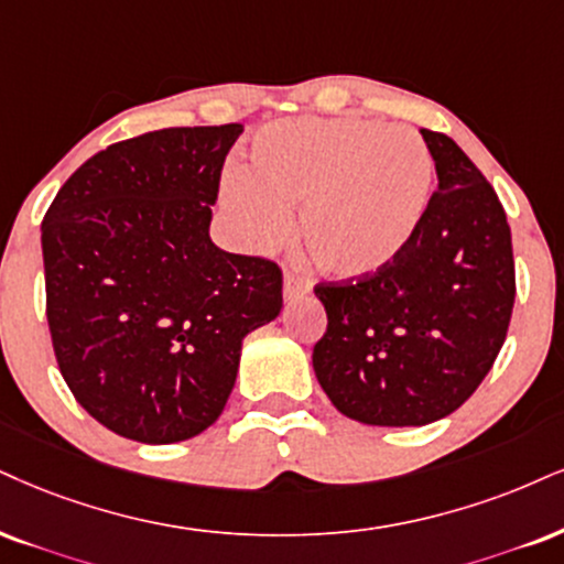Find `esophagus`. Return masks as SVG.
Masks as SVG:
<instances>
[{
    "label": "esophagus",
    "mask_w": 564,
    "mask_h": 564,
    "mask_svg": "<svg viewBox=\"0 0 564 564\" xmlns=\"http://www.w3.org/2000/svg\"><path fill=\"white\" fill-rule=\"evenodd\" d=\"M308 290H311L308 276L297 274V271H293V269L284 271V297H288V301H293V297L308 293Z\"/></svg>",
    "instance_id": "1"
}]
</instances>
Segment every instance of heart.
<instances>
[{"mask_svg": "<svg viewBox=\"0 0 564 564\" xmlns=\"http://www.w3.org/2000/svg\"><path fill=\"white\" fill-rule=\"evenodd\" d=\"M434 162L408 124L364 117H297L261 128L250 166L221 183L242 240L267 248L297 235L314 263L339 280L377 274L408 246L426 214Z\"/></svg>", "mask_w": 564, "mask_h": 564, "instance_id": "1", "label": "heart"}]
</instances>
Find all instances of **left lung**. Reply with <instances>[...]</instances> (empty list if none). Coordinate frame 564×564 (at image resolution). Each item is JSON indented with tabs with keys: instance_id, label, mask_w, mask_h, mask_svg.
Wrapping results in <instances>:
<instances>
[{
	"instance_id": "1",
	"label": "left lung",
	"mask_w": 564,
	"mask_h": 564,
	"mask_svg": "<svg viewBox=\"0 0 564 564\" xmlns=\"http://www.w3.org/2000/svg\"><path fill=\"white\" fill-rule=\"evenodd\" d=\"M440 187L402 253L377 274L318 282V384L368 426H426L463 405L502 350L516 261L495 187L452 138L421 130Z\"/></svg>"
}]
</instances>
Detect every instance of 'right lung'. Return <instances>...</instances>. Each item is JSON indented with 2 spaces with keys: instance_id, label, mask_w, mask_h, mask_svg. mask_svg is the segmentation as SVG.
I'll return each instance as SVG.
<instances>
[{
  "instance_id": "add662e5",
  "label": "right lung",
  "mask_w": 564,
  "mask_h": 564,
  "mask_svg": "<svg viewBox=\"0 0 564 564\" xmlns=\"http://www.w3.org/2000/svg\"><path fill=\"white\" fill-rule=\"evenodd\" d=\"M240 122L112 143L41 221L46 322L75 400L124 440L183 442L227 405L248 332L282 311V269L208 238Z\"/></svg>"
}]
</instances>
